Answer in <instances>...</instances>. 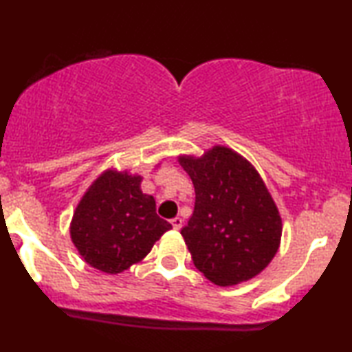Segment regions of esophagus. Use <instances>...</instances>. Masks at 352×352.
Wrapping results in <instances>:
<instances>
[{"mask_svg": "<svg viewBox=\"0 0 352 352\" xmlns=\"http://www.w3.org/2000/svg\"><path fill=\"white\" fill-rule=\"evenodd\" d=\"M172 226H174V230H180V228L183 226V220L180 219V217H175V219L170 220Z\"/></svg>", "mask_w": 352, "mask_h": 352, "instance_id": "obj_1", "label": "esophagus"}]
</instances>
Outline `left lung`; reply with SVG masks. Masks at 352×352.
Listing matches in <instances>:
<instances>
[{
  "mask_svg": "<svg viewBox=\"0 0 352 352\" xmlns=\"http://www.w3.org/2000/svg\"><path fill=\"white\" fill-rule=\"evenodd\" d=\"M178 162L196 192L195 210L182 230L196 268L217 285L260 274L279 249L282 220L255 167L220 145Z\"/></svg>",
  "mask_w": 352,
  "mask_h": 352,
  "instance_id": "1",
  "label": "left lung"
}]
</instances>
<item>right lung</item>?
<instances>
[{
    "label": "right lung",
    "mask_w": 352,
    "mask_h": 352,
    "mask_svg": "<svg viewBox=\"0 0 352 352\" xmlns=\"http://www.w3.org/2000/svg\"><path fill=\"white\" fill-rule=\"evenodd\" d=\"M142 177L108 169L89 186L70 225L73 244L87 265L118 274L142 261L172 225L156 214Z\"/></svg>",
    "instance_id": "1"
}]
</instances>
